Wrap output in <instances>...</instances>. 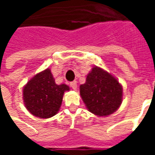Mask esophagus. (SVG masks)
<instances>
[{
  "label": "esophagus",
  "instance_id": "1",
  "mask_svg": "<svg viewBox=\"0 0 155 155\" xmlns=\"http://www.w3.org/2000/svg\"><path fill=\"white\" fill-rule=\"evenodd\" d=\"M71 88L73 89V90H76L77 89V83H76V81H73V82H71Z\"/></svg>",
  "mask_w": 155,
  "mask_h": 155
}]
</instances>
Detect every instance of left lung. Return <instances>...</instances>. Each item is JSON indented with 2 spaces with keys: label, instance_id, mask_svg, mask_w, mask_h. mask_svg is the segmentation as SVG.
<instances>
[{
  "label": "left lung",
  "instance_id": "1",
  "mask_svg": "<svg viewBox=\"0 0 155 155\" xmlns=\"http://www.w3.org/2000/svg\"><path fill=\"white\" fill-rule=\"evenodd\" d=\"M80 93L90 112L97 116H107L120 106L123 88L112 74L94 66L85 83L80 86Z\"/></svg>",
  "mask_w": 155,
  "mask_h": 155
}]
</instances>
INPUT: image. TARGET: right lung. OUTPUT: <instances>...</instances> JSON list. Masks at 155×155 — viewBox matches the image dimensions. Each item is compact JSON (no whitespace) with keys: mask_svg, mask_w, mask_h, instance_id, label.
Wrapping results in <instances>:
<instances>
[{"mask_svg":"<svg viewBox=\"0 0 155 155\" xmlns=\"http://www.w3.org/2000/svg\"><path fill=\"white\" fill-rule=\"evenodd\" d=\"M70 91L68 85L57 84L46 69L35 74L23 89L25 108L34 116L47 119L57 114L61 108L64 91Z\"/></svg>","mask_w":155,"mask_h":155,"instance_id":"add662e5","label":"right lung"}]
</instances>
